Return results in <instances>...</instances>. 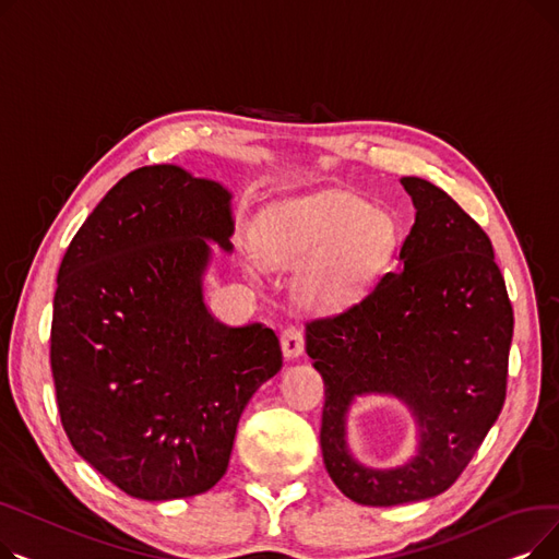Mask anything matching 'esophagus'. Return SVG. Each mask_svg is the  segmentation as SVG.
I'll return each mask as SVG.
<instances>
[{
    "label": "esophagus",
    "instance_id": "1",
    "mask_svg": "<svg viewBox=\"0 0 559 559\" xmlns=\"http://www.w3.org/2000/svg\"><path fill=\"white\" fill-rule=\"evenodd\" d=\"M281 346H283V354L285 358H299L304 354V346H306V335L299 326H287L281 335Z\"/></svg>",
    "mask_w": 559,
    "mask_h": 559
}]
</instances>
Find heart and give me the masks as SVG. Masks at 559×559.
<instances>
[{
	"label": "heart",
	"instance_id": "1",
	"mask_svg": "<svg viewBox=\"0 0 559 559\" xmlns=\"http://www.w3.org/2000/svg\"><path fill=\"white\" fill-rule=\"evenodd\" d=\"M394 222L350 194L326 192L287 205L262 240V253L278 264H299L322 253L304 276L312 304H337L369 283L396 247Z\"/></svg>",
	"mask_w": 559,
	"mask_h": 559
}]
</instances>
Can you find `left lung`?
Listing matches in <instances>:
<instances>
[{
    "instance_id": "left-lung-1",
    "label": "left lung",
    "mask_w": 559,
    "mask_h": 559,
    "mask_svg": "<svg viewBox=\"0 0 559 559\" xmlns=\"http://www.w3.org/2000/svg\"><path fill=\"white\" fill-rule=\"evenodd\" d=\"M417 217L399 267L348 308L310 319L306 350L324 378L321 453L333 483L362 506L447 491L498 419L508 392L514 312L491 240L430 181L403 176ZM399 395L420 424L418 455L376 473L345 449V409L358 393Z\"/></svg>"
}]
</instances>
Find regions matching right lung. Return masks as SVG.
Segmentation results:
<instances>
[{
	"label": "right lung",
	"instance_id": "1",
	"mask_svg": "<svg viewBox=\"0 0 559 559\" xmlns=\"http://www.w3.org/2000/svg\"><path fill=\"white\" fill-rule=\"evenodd\" d=\"M230 194L176 165L117 181L72 238L56 278L51 376L74 451L124 493L169 501L226 474L255 390L278 373L272 329H230L203 304Z\"/></svg>",
	"mask_w": 559,
	"mask_h": 559
}]
</instances>
